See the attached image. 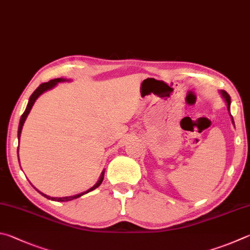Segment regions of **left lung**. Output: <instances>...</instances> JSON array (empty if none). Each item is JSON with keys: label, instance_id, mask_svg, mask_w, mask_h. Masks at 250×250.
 I'll use <instances>...</instances> for the list:
<instances>
[{"label": "left lung", "instance_id": "obj_1", "mask_svg": "<svg viewBox=\"0 0 250 250\" xmlns=\"http://www.w3.org/2000/svg\"><path fill=\"white\" fill-rule=\"evenodd\" d=\"M220 93H221V95H222V98L224 99L225 103H226V105H227V109H229V107H230V96H229V93H227V92H225L224 90L220 91ZM229 115H230V112H229ZM230 118H231V122H233V124H234L233 116L230 115Z\"/></svg>", "mask_w": 250, "mask_h": 250}]
</instances>
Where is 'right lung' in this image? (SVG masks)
I'll use <instances>...</instances> for the list:
<instances>
[{"label": "right lung", "mask_w": 250, "mask_h": 250, "mask_svg": "<svg viewBox=\"0 0 250 250\" xmlns=\"http://www.w3.org/2000/svg\"><path fill=\"white\" fill-rule=\"evenodd\" d=\"M64 81H70V80H68V79H63V78H57V79H54V80H50V81H48V82H46V83H42V84L39 85V86L37 87V89L34 91V93H33L32 95H30V98H29V100H28V104H27V106H26L25 112L23 113V115L21 116V121H20V125H19V130H17V137H19V141H20V138H21V128H23L24 123H25V121H26V118H27V116H28L30 109H32V107H33L35 101H36V100L39 98V96H41V95L43 93V92H46V91H48V90H51L52 87H55L57 84H58L59 82H64ZM17 157H19V147H17ZM19 160H20V159H19ZM104 172H105V170H103L102 173H101V176H100V178H99L98 182H96L93 187L90 188L89 190H86V191H84V192H81V193L76 194V195H71V196H63V198H51V196H49V195H46V194L42 193V192H39L35 187H34V188L39 192V193L45 196V198H47L48 200L58 201V202H67V201H71V200L80 198V196L84 195V194H86V193H89V192L93 191L94 189H96V188L100 187L101 183H102V181H103V179H104Z\"/></svg>", "instance_id": "1"}]
</instances>
